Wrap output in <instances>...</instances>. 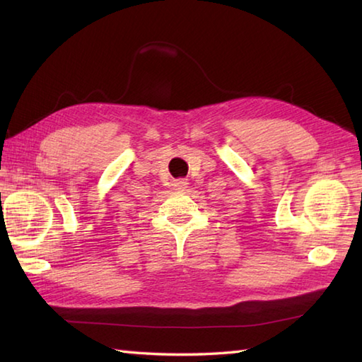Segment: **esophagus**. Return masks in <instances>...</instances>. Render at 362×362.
<instances>
[{
	"label": "esophagus",
	"instance_id": "obj_1",
	"mask_svg": "<svg viewBox=\"0 0 362 362\" xmlns=\"http://www.w3.org/2000/svg\"><path fill=\"white\" fill-rule=\"evenodd\" d=\"M173 187L177 191H185L188 188V182L185 179H177V180H174Z\"/></svg>",
	"mask_w": 362,
	"mask_h": 362
}]
</instances>
